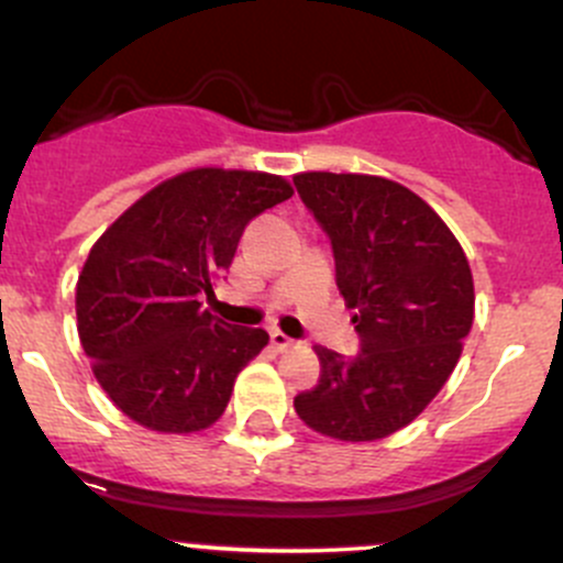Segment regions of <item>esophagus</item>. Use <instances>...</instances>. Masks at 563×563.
<instances>
[{
	"mask_svg": "<svg viewBox=\"0 0 563 563\" xmlns=\"http://www.w3.org/2000/svg\"><path fill=\"white\" fill-rule=\"evenodd\" d=\"M269 340H272V345L277 347V351H288V347H294L291 336L283 334L280 329H272V331H269Z\"/></svg>",
	"mask_w": 563,
	"mask_h": 563,
	"instance_id": "34e87169",
	"label": "esophagus"
}]
</instances>
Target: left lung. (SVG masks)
Segmentation results:
<instances>
[{
	"mask_svg": "<svg viewBox=\"0 0 563 563\" xmlns=\"http://www.w3.org/2000/svg\"><path fill=\"white\" fill-rule=\"evenodd\" d=\"M301 202L331 240L361 351L316 347L321 380L294 399L310 429L372 442L405 429L451 377L475 318L470 262L418 194L375 175L301 173Z\"/></svg>",
	"mask_w": 563,
	"mask_h": 563,
	"instance_id": "left-lung-1",
	"label": "left lung"
}]
</instances>
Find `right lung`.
<instances>
[{"label":"right lung","mask_w":563,"mask_h":563,"mask_svg":"<svg viewBox=\"0 0 563 563\" xmlns=\"http://www.w3.org/2000/svg\"><path fill=\"white\" fill-rule=\"evenodd\" d=\"M283 177L202 167L169 177L97 240L75 291L78 334L118 410L164 434L212 426L236 375L269 342L202 307L258 212L291 199Z\"/></svg>","instance_id":"right-lung-1"}]
</instances>
